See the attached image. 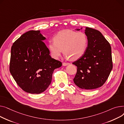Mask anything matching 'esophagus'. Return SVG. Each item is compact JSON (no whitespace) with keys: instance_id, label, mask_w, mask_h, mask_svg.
Instances as JSON below:
<instances>
[{"instance_id":"1","label":"esophagus","mask_w":124,"mask_h":124,"mask_svg":"<svg viewBox=\"0 0 124 124\" xmlns=\"http://www.w3.org/2000/svg\"><path fill=\"white\" fill-rule=\"evenodd\" d=\"M70 64V63L69 62H63L62 63V65H63V66H66V65H68Z\"/></svg>"}]
</instances>
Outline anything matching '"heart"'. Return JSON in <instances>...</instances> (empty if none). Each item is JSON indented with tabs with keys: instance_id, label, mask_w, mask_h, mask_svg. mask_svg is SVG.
<instances>
[{
	"instance_id": "b5f03b06",
	"label": "heart",
	"mask_w": 124,
	"mask_h": 124,
	"mask_svg": "<svg viewBox=\"0 0 124 124\" xmlns=\"http://www.w3.org/2000/svg\"><path fill=\"white\" fill-rule=\"evenodd\" d=\"M53 41L48 45L50 55L53 58L57 59L63 50L65 56L71 61H76L85 53L88 44V38L83 32L67 30L55 34Z\"/></svg>"
}]
</instances>
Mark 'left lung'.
Returning a JSON list of instances; mask_svg holds the SVG:
<instances>
[{
	"mask_svg": "<svg viewBox=\"0 0 124 124\" xmlns=\"http://www.w3.org/2000/svg\"><path fill=\"white\" fill-rule=\"evenodd\" d=\"M85 34L88 46L82 56L72 62L77 67L74 82L79 88L91 90L102 86L110 75L113 69L112 50L99 31L85 27Z\"/></svg>",
	"mask_w": 124,
	"mask_h": 124,
	"instance_id": "left-lung-1",
	"label": "left lung"
}]
</instances>
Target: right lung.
Instances as JSON below:
<instances>
[{"mask_svg": "<svg viewBox=\"0 0 124 124\" xmlns=\"http://www.w3.org/2000/svg\"><path fill=\"white\" fill-rule=\"evenodd\" d=\"M39 31H30L21 35L11 49L9 70L20 88L31 93H40L51 83L55 69L62 65L51 57Z\"/></svg>", "mask_w": 124, "mask_h": 124, "instance_id": "obj_1", "label": "right lung"}]
</instances>
